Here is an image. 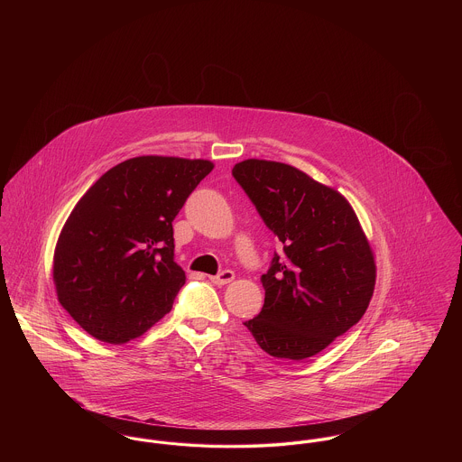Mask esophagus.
<instances>
[{
  "instance_id": "1",
  "label": "esophagus",
  "mask_w": 462,
  "mask_h": 462,
  "mask_svg": "<svg viewBox=\"0 0 462 462\" xmlns=\"http://www.w3.org/2000/svg\"><path fill=\"white\" fill-rule=\"evenodd\" d=\"M234 279H236V273L232 270H223L218 275L211 277V282L217 286H225V284H230Z\"/></svg>"
}]
</instances>
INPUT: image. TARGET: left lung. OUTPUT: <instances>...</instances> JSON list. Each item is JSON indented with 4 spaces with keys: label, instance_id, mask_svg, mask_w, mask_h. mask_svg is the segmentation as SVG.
Masks as SVG:
<instances>
[{
    "label": "left lung",
    "instance_id": "8db88e82",
    "mask_svg": "<svg viewBox=\"0 0 462 462\" xmlns=\"http://www.w3.org/2000/svg\"><path fill=\"white\" fill-rule=\"evenodd\" d=\"M232 175L282 242L262 275L264 305L244 322L275 358L313 356L353 328L371 303L375 263L350 202L294 166L237 162Z\"/></svg>",
    "mask_w": 462,
    "mask_h": 462
}]
</instances>
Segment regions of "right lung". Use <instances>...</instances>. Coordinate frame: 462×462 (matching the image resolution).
Here are the masks:
<instances>
[{
	"label": "right lung",
	"instance_id": "right-lung-1",
	"mask_svg": "<svg viewBox=\"0 0 462 462\" xmlns=\"http://www.w3.org/2000/svg\"><path fill=\"white\" fill-rule=\"evenodd\" d=\"M213 168L204 159L133 157L74 206L55 245L53 282L60 305L93 337L126 343L171 310L185 284L173 220Z\"/></svg>",
	"mask_w": 462,
	"mask_h": 462
}]
</instances>
